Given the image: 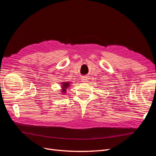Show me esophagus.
I'll return each instance as SVG.
<instances>
[{
    "instance_id": "esophagus-1",
    "label": "esophagus",
    "mask_w": 156,
    "mask_h": 156,
    "mask_svg": "<svg viewBox=\"0 0 156 156\" xmlns=\"http://www.w3.org/2000/svg\"><path fill=\"white\" fill-rule=\"evenodd\" d=\"M88 78L87 77H84L82 78V81L84 82V83H86V82H87V81H88Z\"/></svg>"
}]
</instances>
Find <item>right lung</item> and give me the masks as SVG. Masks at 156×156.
<instances>
[{
	"instance_id": "obj_1",
	"label": "right lung",
	"mask_w": 156,
	"mask_h": 156,
	"mask_svg": "<svg viewBox=\"0 0 156 156\" xmlns=\"http://www.w3.org/2000/svg\"><path fill=\"white\" fill-rule=\"evenodd\" d=\"M62 85H61L62 86V92H66V89L69 87V83L68 82V83H66V82H63L62 83Z\"/></svg>"
}]
</instances>
